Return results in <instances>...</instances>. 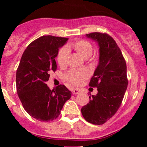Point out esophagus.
Returning a JSON list of instances; mask_svg holds the SVG:
<instances>
[{
  "label": "esophagus",
  "mask_w": 147,
  "mask_h": 147,
  "mask_svg": "<svg viewBox=\"0 0 147 147\" xmlns=\"http://www.w3.org/2000/svg\"><path fill=\"white\" fill-rule=\"evenodd\" d=\"M72 94H79L80 92V90H79V89H72Z\"/></svg>",
  "instance_id": "esophagus-1"
}]
</instances>
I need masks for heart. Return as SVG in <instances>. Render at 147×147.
<instances>
[{"label": "heart", "mask_w": 147, "mask_h": 147, "mask_svg": "<svg viewBox=\"0 0 147 147\" xmlns=\"http://www.w3.org/2000/svg\"><path fill=\"white\" fill-rule=\"evenodd\" d=\"M73 50L79 53L84 58H88L93 53V46L88 41L85 40L71 42L67 44L66 47H63L59 50L57 56V61L60 67H65L67 64L69 51ZM89 72L85 69H71L65 75L67 80L71 84H81L84 79L88 77Z\"/></svg>", "instance_id": "obj_1"}]
</instances>
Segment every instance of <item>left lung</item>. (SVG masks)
Wrapping results in <instances>:
<instances>
[{"label": "left lung", "mask_w": 147, "mask_h": 147, "mask_svg": "<svg viewBox=\"0 0 147 147\" xmlns=\"http://www.w3.org/2000/svg\"><path fill=\"white\" fill-rule=\"evenodd\" d=\"M100 47V59L89 85L97 87V94L90 96V102L81 112L86 121L100 125L115 115L121 105L128 85L127 65L115 40L107 33L86 35Z\"/></svg>", "instance_id": "obj_1"}]
</instances>
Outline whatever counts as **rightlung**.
<instances>
[{
  "instance_id": "add662e5",
  "label": "right lung",
  "mask_w": 147,
  "mask_h": 147,
  "mask_svg": "<svg viewBox=\"0 0 147 147\" xmlns=\"http://www.w3.org/2000/svg\"><path fill=\"white\" fill-rule=\"evenodd\" d=\"M68 38L45 35L32 41L23 53L16 72L18 95L25 110L41 121L55 119L72 92L64 84L47 87L50 73L55 72V58Z\"/></svg>"
}]
</instances>
